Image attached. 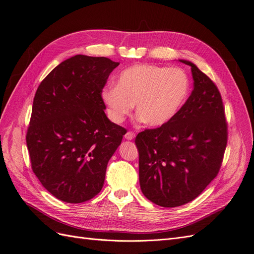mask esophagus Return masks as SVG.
<instances>
[{
  "label": "esophagus",
  "instance_id": "obj_1",
  "mask_svg": "<svg viewBox=\"0 0 254 254\" xmlns=\"http://www.w3.org/2000/svg\"><path fill=\"white\" fill-rule=\"evenodd\" d=\"M134 136H135V134H134V133L131 132V131H128V132L125 134V138H126L127 140H132V139L134 138Z\"/></svg>",
  "mask_w": 254,
  "mask_h": 254
}]
</instances>
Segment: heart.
Instances as JSON below:
<instances>
[{
    "label": "heart",
    "instance_id": "heart-1",
    "mask_svg": "<svg viewBox=\"0 0 254 254\" xmlns=\"http://www.w3.org/2000/svg\"><path fill=\"white\" fill-rule=\"evenodd\" d=\"M190 91V78L183 68L136 64L118 74L116 87H104L100 99L115 124H121L135 104L142 123L161 127L180 113Z\"/></svg>",
    "mask_w": 254,
    "mask_h": 254
}]
</instances>
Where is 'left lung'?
<instances>
[{
	"mask_svg": "<svg viewBox=\"0 0 254 254\" xmlns=\"http://www.w3.org/2000/svg\"><path fill=\"white\" fill-rule=\"evenodd\" d=\"M192 91L171 122L137 134L139 185L143 195L162 207L196 199L217 175L228 141L220 93L191 62Z\"/></svg>",
	"mask_w": 254,
	"mask_h": 254,
	"instance_id": "obj_1",
	"label": "left lung"
}]
</instances>
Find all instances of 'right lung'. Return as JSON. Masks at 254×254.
Instances as JSON below:
<instances>
[{"label":"right lung","mask_w":254,"mask_h":254,"mask_svg":"<svg viewBox=\"0 0 254 254\" xmlns=\"http://www.w3.org/2000/svg\"><path fill=\"white\" fill-rule=\"evenodd\" d=\"M78 54L58 64L36 92L26 144L42 186L65 203L101 190L110 159L125 129L109 120L100 92L119 65Z\"/></svg>","instance_id":"right-lung-1"}]
</instances>
